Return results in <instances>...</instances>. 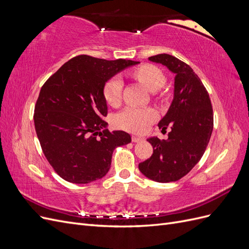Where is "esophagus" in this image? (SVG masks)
<instances>
[{
    "mask_svg": "<svg viewBox=\"0 0 249 249\" xmlns=\"http://www.w3.org/2000/svg\"><path fill=\"white\" fill-rule=\"evenodd\" d=\"M132 141L133 142H141V141H143V138L142 137H138V136H132Z\"/></svg>",
    "mask_w": 249,
    "mask_h": 249,
    "instance_id": "esophagus-1",
    "label": "esophagus"
}]
</instances>
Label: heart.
Wrapping results in <instances>:
<instances>
[{"mask_svg":"<svg viewBox=\"0 0 249 249\" xmlns=\"http://www.w3.org/2000/svg\"><path fill=\"white\" fill-rule=\"evenodd\" d=\"M132 76L149 91L160 89L166 81L163 71L153 64H143L132 71ZM104 99L111 107H117L122 103L123 82L119 78L110 79L103 89ZM157 112L152 108L127 107L116 115L115 124L118 127L136 134L148 131L157 119Z\"/></svg>","mask_w":249,"mask_h":249,"instance_id":"heart-1","label":"heart"}]
</instances>
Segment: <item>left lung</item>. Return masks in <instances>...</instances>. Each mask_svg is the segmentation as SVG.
<instances>
[{
	"label": "left lung",
	"mask_w": 249,
	"mask_h": 249,
	"mask_svg": "<svg viewBox=\"0 0 249 249\" xmlns=\"http://www.w3.org/2000/svg\"><path fill=\"white\" fill-rule=\"evenodd\" d=\"M176 73L175 97L158 126H170L167 140L147 139L153 145L152 157L139 164V170L159 183L176 182L198 163L213 131V108L206 87L187 63L168 54L148 58Z\"/></svg>",
	"instance_id": "left-lung-1"
}]
</instances>
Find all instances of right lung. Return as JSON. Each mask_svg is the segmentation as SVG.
Wrapping results in <instances>:
<instances>
[{
	"mask_svg": "<svg viewBox=\"0 0 249 249\" xmlns=\"http://www.w3.org/2000/svg\"><path fill=\"white\" fill-rule=\"evenodd\" d=\"M137 63L79 55L42 85L34 109L36 134L51 166L67 182L102 178L114 149L131 142L124 131L102 129L108 124L103 119L108 114L103 89L116 72Z\"/></svg>",
	"mask_w": 249,
	"mask_h": 249,
	"instance_id": "1",
	"label": "right lung"
}]
</instances>
